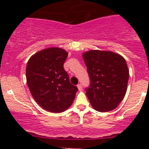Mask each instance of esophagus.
Here are the masks:
<instances>
[{
    "label": "esophagus",
    "mask_w": 149,
    "mask_h": 149,
    "mask_svg": "<svg viewBox=\"0 0 149 149\" xmlns=\"http://www.w3.org/2000/svg\"><path fill=\"white\" fill-rule=\"evenodd\" d=\"M77 87H78V88H79V91H82V89H83V88H82L81 84H78Z\"/></svg>",
    "instance_id": "34e87169"
}]
</instances>
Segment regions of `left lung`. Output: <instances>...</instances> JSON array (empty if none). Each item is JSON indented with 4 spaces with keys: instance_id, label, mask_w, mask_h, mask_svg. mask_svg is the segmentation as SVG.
I'll use <instances>...</instances> for the list:
<instances>
[{
    "instance_id": "8db88e82",
    "label": "left lung",
    "mask_w": 149,
    "mask_h": 149,
    "mask_svg": "<svg viewBox=\"0 0 149 149\" xmlns=\"http://www.w3.org/2000/svg\"><path fill=\"white\" fill-rule=\"evenodd\" d=\"M90 79L86 88L91 106L99 112L115 109L125 95L129 79L126 61L109 51L90 50L83 54Z\"/></svg>"
}]
</instances>
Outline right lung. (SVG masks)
I'll use <instances>...</instances> for the list:
<instances>
[{"label": "right lung", "mask_w": 149, "mask_h": 149, "mask_svg": "<svg viewBox=\"0 0 149 149\" xmlns=\"http://www.w3.org/2000/svg\"><path fill=\"white\" fill-rule=\"evenodd\" d=\"M67 56L65 49L47 48L32 55L26 65V82L33 98L41 107L54 113L71 106L78 91L63 68Z\"/></svg>", "instance_id": "add662e5"}]
</instances>
